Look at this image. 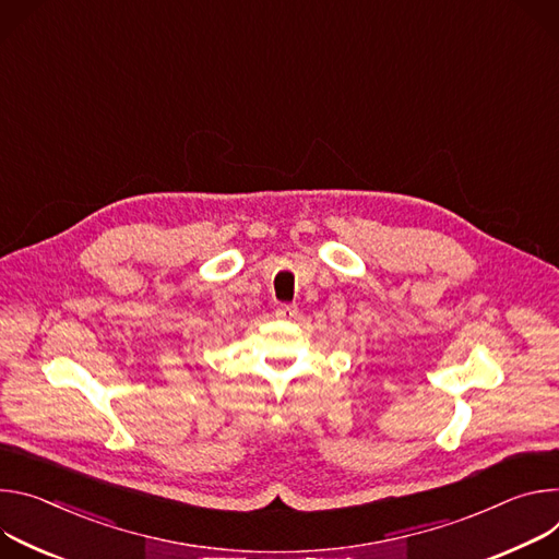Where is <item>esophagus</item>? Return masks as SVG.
Listing matches in <instances>:
<instances>
[{
	"label": "esophagus",
	"mask_w": 559,
	"mask_h": 559,
	"mask_svg": "<svg viewBox=\"0 0 559 559\" xmlns=\"http://www.w3.org/2000/svg\"><path fill=\"white\" fill-rule=\"evenodd\" d=\"M275 316H277L280 320H293V318L297 316V306H295V304H280V306L275 308Z\"/></svg>",
	"instance_id": "esophagus-1"
}]
</instances>
